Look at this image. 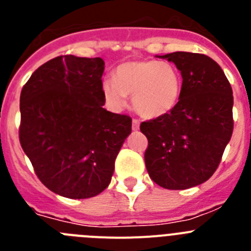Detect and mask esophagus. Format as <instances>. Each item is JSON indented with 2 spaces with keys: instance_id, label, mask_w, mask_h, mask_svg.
Wrapping results in <instances>:
<instances>
[{
  "instance_id": "1",
  "label": "esophagus",
  "mask_w": 251,
  "mask_h": 251,
  "mask_svg": "<svg viewBox=\"0 0 251 251\" xmlns=\"http://www.w3.org/2000/svg\"><path fill=\"white\" fill-rule=\"evenodd\" d=\"M139 124H141V122H139V119L133 118V121H132V128H133V130H138V129H139Z\"/></svg>"
}]
</instances>
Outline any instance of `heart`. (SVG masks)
<instances>
[{
  "label": "heart",
  "instance_id": "1",
  "mask_svg": "<svg viewBox=\"0 0 251 251\" xmlns=\"http://www.w3.org/2000/svg\"><path fill=\"white\" fill-rule=\"evenodd\" d=\"M104 98L112 107L121 109L133 94V105L141 116L157 118L174 109L181 92V78L173 64L164 61L139 59L121 63L114 79L102 84Z\"/></svg>",
  "mask_w": 251,
  "mask_h": 251
}]
</instances>
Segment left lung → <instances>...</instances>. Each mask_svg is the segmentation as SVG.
Returning <instances> with one entry per match:
<instances>
[{
    "mask_svg": "<svg viewBox=\"0 0 251 251\" xmlns=\"http://www.w3.org/2000/svg\"><path fill=\"white\" fill-rule=\"evenodd\" d=\"M181 73L180 98L169 113L142 122L144 160L154 183L171 190L195 187L219 167L233 134V91L219 64L201 53L162 56Z\"/></svg>",
    "mask_w": 251,
    "mask_h": 251,
    "instance_id": "1",
    "label": "left lung"
}]
</instances>
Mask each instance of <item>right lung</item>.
<instances>
[{
  "label": "right lung",
  "mask_w": 251,
  "mask_h": 251,
  "mask_svg": "<svg viewBox=\"0 0 251 251\" xmlns=\"http://www.w3.org/2000/svg\"><path fill=\"white\" fill-rule=\"evenodd\" d=\"M104 62L58 56L21 91L20 143L43 185L70 199L102 193L132 132V118L103 108Z\"/></svg>",
  "instance_id": "obj_1"
}]
</instances>
